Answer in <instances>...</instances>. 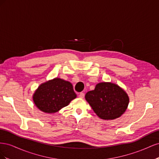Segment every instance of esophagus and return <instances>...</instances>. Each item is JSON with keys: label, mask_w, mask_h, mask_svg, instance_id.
<instances>
[{"label": "esophagus", "mask_w": 159, "mask_h": 159, "mask_svg": "<svg viewBox=\"0 0 159 159\" xmlns=\"http://www.w3.org/2000/svg\"><path fill=\"white\" fill-rule=\"evenodd\" d=\"M84 96H85V94L84 93H80V94H79V97L80 98H84Z\"/></svg>", "instance_id": "esophagus-1"}]
</instances>
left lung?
<instances>
[{"label":"left lung","instance_id":"obj_1","mask_svg":"<svg viewBox=\"0 0 159 159\" xmlns=\"http://www.w3.org/2000/svg\"><path fill=\"white\" fill-rule=\"evenodd\" d=\"M85 98L98 116L104 120H113L126 111L129 98L123 89L111 82H100Z\"/></svg>","mask_w":159,"mask_h":159}]
</instances>
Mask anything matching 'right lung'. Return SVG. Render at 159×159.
<instances>
[{
    "instance_id": "1",
    "label": "right lung",
    "mask_w": 159,
    "mask_h": 159,
    "mask_svg": "<svg viewBox=\"0 0 159 159\" xmlns=\"http://www.w3.org/2000/svg\"><path fill=\"white\" fill-rule=\"evenodd\" d=\"M70 81L55 78L40 84L32 95L33 102L42 112L54 113L76 98Z\"/></svg>"
}]
</instances>
